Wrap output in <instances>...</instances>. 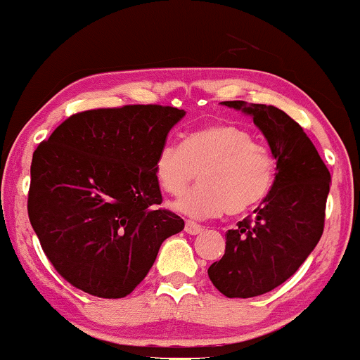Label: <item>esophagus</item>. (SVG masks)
Masks as SVG:
<instances>
[{
  "instance_id": "esophagus-1",
  "label": "esophagus",
  "mask_w": 360,
  "mask_h": 360,
  "mask_svg": "<svg viewBox=\"0 0 360 360\" xmlns=\"http://www.w3.org/2000/svg\"><path fill=\"white\" fill-rule=\"evenodd\" d=\"M184 230H186V233H189V235H198V233L203 232V226L198 225V223H194V221H186Z\"/></svg>"
}]
</instances>
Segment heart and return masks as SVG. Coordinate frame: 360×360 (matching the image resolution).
Masks as SVG:
<instances>
[{"mask_svg": "<svg viewBox=\"0 0 360 360\" xmlns=\"http://www.w3.org/2000/svg\"><path fill=\"white\" fill-rule=\"evenodd\" d=\"M154 176L169 196L179 198L200 172L201 184L177 203L193 218L240 214L257 206L274 183L269 148L233 125H208L186 134L181 146H162L152 162Z\"/></svg>", "mask_w": 360, "mask_h": 360, "instance_id": "1", "label": "heart"}]
</instances>
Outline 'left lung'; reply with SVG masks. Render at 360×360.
Wrapping results in <instances>:
<instances>
[{
    "label": "left lung",
    "instance_id": "1",
    "mask_svg": "<svg viewBox=\"0 0 360 360\" xmlns=\"http://www.w3.org/2000/svg\"><path fill=\"white\" fill-rule=\"evenodd\" d=\"M252 115L276 159L269 194L237 229L226 232L225 255L208 276L226 298L269 292L300 269L325 226L330 172L298 123L271 105L223 101Z\"/></svg>",
    "mask_w": 360,
    "mask_h": 360
}]
</instances>
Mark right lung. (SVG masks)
Masks as SVG:
<instances>
[{
  "label": "right lung",
  "mask_w": 360,
  "mask_h": 360,
  "mask_svg": "<svg viewBox=\"0 0 360 360\" xmlns=\"http://www.w3.org/2000/svg\"><path fill=\"white\" fill-rule=\"evenodd\" d=\"M186 111L125 105L71 115L35 148L28 218L44 254L74 288L125 298L162 242L184 229L162 203L152 162Z\"/></svg>",
  "instance_id": "right-lung-1"
}]
</instances>
